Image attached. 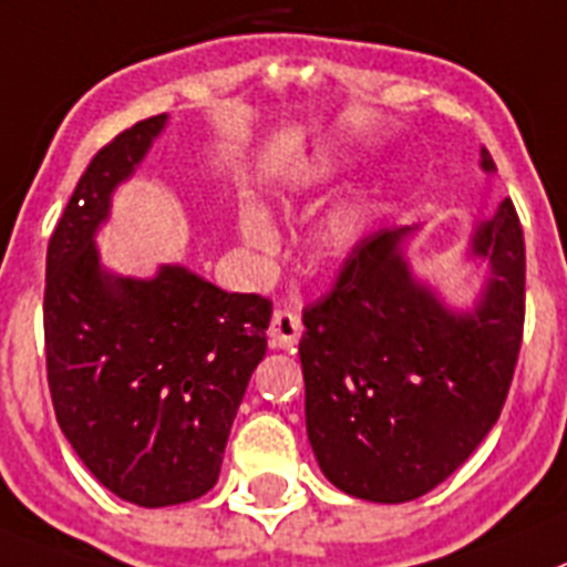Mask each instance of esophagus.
Returning a JSON list of instances; mask_svg holds the SVG:
<instances>
[{
    "instance_id": "obj_1",
    "label": "esophagus",
    "mask_w": 567,
    "mask_h": 567,
    "mask_svg": "<svg viewBox=\"0 0 567 567\" xmlns=\"http://www.w3.org/2000/svg\"><path fill=\"white\" fill-rule=\"evenodd\" d=\"M302 337V319L293 311H274L268 328L270 348H282V351H293Z\"/></svg>"
}]
</instances>
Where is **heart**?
I'll use <instances>...</instances> for the list:
<instances>
[{"mask_svg":"<svg viewBox=\"0 0 567 567\" xmlns=\"http://www.w3.org/2000/svg\"><path fill=\"white\" fill-rule=\"evenodd\" d=\"M368 225V205L365 199L351 196V199L337 202L331 210H324L319 216V223L313 225L308 245L319 259H333L342 256L359 243V236ZM236 234L243 239V245L256 254H268L274 245V230H270L268 219L256 208H243L236 216Z\"/></svg>","mask_w":567,"mask_h":567,"instance_id":"b5f03b06","label":"heart"}]
</instances>
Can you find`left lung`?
I'll list each match as a JSON object with an SVG mask.
<instances>
[{"label": "left lung", "mask_w": 567, "mask_h": 567, "mask_svg": "<svg viewBox=\"0 0 567 567\" xmlns=\"http://www.w3.org/2000/svg\"><path fill=\"white\" fill-rule=\"evenodd\" d=\"M480 167L496 165L482 147ZM413 228H382L302 313L305 425L322 474L368 502H411L474 454L499 420L525 322V239L514 202L474 223L488 274L456 308L408 259Z\"/></svg>", "instance_id": "1"}]
</instances>
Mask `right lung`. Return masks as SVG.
Returning a JSON list of instances; mask_svg holds the SVG:
<instances>
[{"label": "right lung", "mask_w": 567, "mask_h": 567, "mask_svg": "<svg viewBox=\"0 0 567 567\" xmlns=\"http://www.w3.org/2000/svg\"><path fill=\"white\" fill-rule=\"evenodd\" d=\"M167 127L136 122L93 156L48 245L45 357L56 422L120 499L167 508L219 480L230 425L268 351L270 302L185 265L122 277L96 234L111 199Z\"/></svg>", "instance_id": "1"}]
</instances>
